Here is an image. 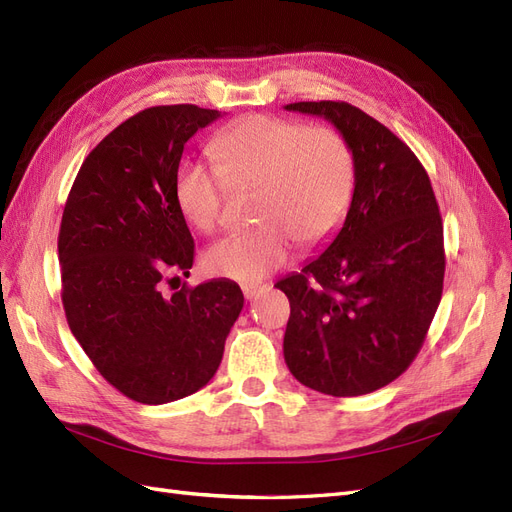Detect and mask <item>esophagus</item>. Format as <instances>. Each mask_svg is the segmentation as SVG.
<instances>
[{
	"mask_svg": "<svg viewBox=\"0 0 512 512\" xmlns=\"http://www.w3.org/2000/svg\"><path fill=\"white\" fill-rule=\"evenodd\" d=\"M264 284H245V286H241V290H243V296L248 298V301H254V298H258L262 292H264Z\"/></svg>",
	"mask_w": 512,
	"mask_h": 512,
	"instance_id": "esophagus-1",
	"label": "esophagus"
}]
</instances>
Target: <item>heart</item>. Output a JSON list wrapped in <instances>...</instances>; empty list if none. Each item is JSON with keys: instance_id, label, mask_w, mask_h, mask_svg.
Here are the masks:
<instances>
[{"instance_id": "b5f03b06", "label": "heart", "mask_w": 512, "mask_h": 512, "mask_svg": "<svg viewBox=\"0 0 512 512\" xmlns=\"http://www.w3.org/2000/svg\"><path fill=\"white\" fill-rule=\"evenodd\" d=\"M218 167L184 161L175 197L201 233L224 222L231 188H256L248 231L216 241L203 256L205 271L235 281H258L290 258L294 241L305 250L324 245L343 224L354 197V156L328 127L252 114L220 131L209 144Z\"/></svg>"}]
</instances>
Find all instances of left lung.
<instances>
[{
    "label": "left lung",
    "instance_id": "obj_1",
    "mask_svg": "<svg viewBox=\"0 0 512 512\" xmlns=\"http://www.w3.org/2000/svg\"><path fill=\"white\" fill-rule=\"evenodd\" d=\"M354 156V197L339 235L275 284L288 296L284 358L303 385L362 396L398 379L426 341L445 279L443 218L424 165L385 125L345 101H298Z\"/></svg>",
    "mask_w": 512,
    "mask_h": 512
}]
</instances>
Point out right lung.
<instances>
[{
	"instance_id": "obj_1",
	"label": "right lung",
	"mask_w": 512,
	"mask_h": 512,
	"mask_svg": "<svg viewBox=\"0 0 512 512\" xmlns=\"http://www.w3.org/2000/svg\"><path fill=\"white\" fill-rule=\"evenodd\" d=\"M220 118L199 105H156L105 135L84 158L59 231L61 301L88 360L120 394L165 404L216 375L243 309L228 279L182 286L195 241L175 197L184 144Z\"/></svg>"
}]
</instances>
